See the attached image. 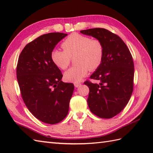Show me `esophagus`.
I'll return each mask as SVG.
<instances>
[{"instance_id":"obj_1","label":"esophagus","mask_w":153,"mask_h":153,"mask_svg":"<svg viewBox=\"0 0 153 153\" xmlns=\"http://www.w3.org/2000/svg\"><path fill=\"white\" fill-rule=\"evenodd\" d=\"M81 85V83L80 82H76V83H74V86L76 87H78Z\"/></svg>"}]
</instances>
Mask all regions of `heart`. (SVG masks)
<instances>
[{
	"label": "heart",
	"instance_id": "b5f03b06",
	"mask_svg": "<svg viewBox=\"0 0 153 153\" xmlns=\"http://www.w3.org/2000/svg\"><path fill=\"white\" fill-rule=\"evenodd\" d=\"M64 51L54 48L51 52L53 62L61 70H66L70 65L71 58H75L77 65L70 68L64 74V79L70 82H79L91 70L97 69L104 58L102 42L79 33L70 35L62 44Z\"/></svg>",
	"mask_w": 153,
	"mask_h": 153
}]
</instances>
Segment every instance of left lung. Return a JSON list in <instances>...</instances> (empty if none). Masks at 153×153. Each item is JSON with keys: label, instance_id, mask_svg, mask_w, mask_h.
I'll return each mask as SVG.
<instances>
[{"label": "left lung", "instance_id": "left-lung-1", "mask_svg": "<svg viewBox=\"0 0 153 153\" xmlns=\"http://www.w3.org/2000/svg\"><path fill=\"white\" fill-rule=\"evenodd\" d=\"M102 42L104 58L100 66L87 81L89 93L87 104L92 113L101 118H111L125 108L134 89V65L129 48L118 35L104 28L82 30Z\"/></svg>", "mask_w": 153, "mask_h": 153}]
</instances>
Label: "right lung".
<instances>
[{
  "instance_id": "add662e5",
  "label": "right lung",
  "mask_w": 153,
  "mask_h": 153,
  "mask_svg": "<svg viewBox=\"0 0 153 153\" xmlns=\"http://www.w3.org/2000/svg\"><path fill=\"white\" fill-rule=\"evenodd\" d=\"M62 33L41 35L25 46L16 68L25 105L35 118L49 124L63 120L69 110L74 84L61 81L62 74L51 60V52L67 36Z\"/></svg>"
}]
</instances>
